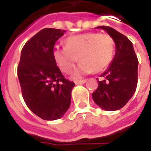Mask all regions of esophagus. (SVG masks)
Returning <instances> with one entry per match:
<instances>
[{
    "mask_svg": "<svg viewBox=\"0 0 151 151\" xmlns=\"http://www.w3.org/2000/svg\"><path fill=\"white\" fill-rule=\"evenodd\" d=\"M86 81V80H81V81H75V83H76V85L84 84Z\"/></svg>",
    "mask_w": 151,
    "mask_h": 151,
    "instance_id": "obj_1",
    "label": "esophagus"
}]
</instances>
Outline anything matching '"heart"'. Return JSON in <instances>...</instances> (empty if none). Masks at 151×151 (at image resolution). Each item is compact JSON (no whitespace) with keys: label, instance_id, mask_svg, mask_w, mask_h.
Here are the masks:
<instances>
[{"label":"heart","instance_id":"heart-1","mask_svg":"<svg viewBox=\"0 0 151 151\" xmlns=\"http://www.w3.org/2000/svg\"><path fill=\"white\" fill-rule=\"evenodd\" d=\"M115 52L113 38L107 33L90 32L66 38L65 46H56L54 58L61 71L70 73L76 62L81 61L74 72V77L82 75L101 72L112 63Z\"/></svg>","mask_w":151,"mask_h":151}]
</instances>
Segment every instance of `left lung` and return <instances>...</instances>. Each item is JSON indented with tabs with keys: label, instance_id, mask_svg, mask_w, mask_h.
Wrapping results in <instances>:
<instances>
[{
	"label": "left lung",
	"instance_id": "left-lung-1",
	"mask_svg": "<svg viewBox=\"0 0 151 151\" xmlns=\"http://www.w3.org/2000/svg\"><path fill=\"white\" fill-rule=\"evenodd\" d=\"M98 28L106 30L116 44L113 63L101 77L92 98L106 111H116L124 106L135 92L138 83V58L132 42L126 36L107 26Z\"/></svg>",
	"mask_w": 151,
	"mask_h": 151
}]
</instances>
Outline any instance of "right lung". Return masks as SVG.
I'll return each mask as SVG.
<instances>
[{"mask_svg": "<svg viewBox=\"0 0 151 151\" xmlns=\"http://www.w3.org/2000/svg\"><path fill=\"white\" fill-rule=\"evenodd\" d=\"M65 30L44 28L21 52L17 76L27 107L44 120L60 119L70 105L75 83L65 78L54 58V46Z\"/></svg>", "mask_w": 151, "mask_h": 151, "instance_id": "add662e5", "label": "right lung"}]
</instances>
